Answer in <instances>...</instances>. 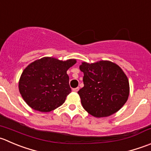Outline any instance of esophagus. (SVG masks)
<instances>
[{
	"label": "esophagus",
	"mask_w": 151,
	"mask_h": 151,
	"mask_svg": "<svg viewBox=\"0 0 151 151\" xmlns=\"http://www.w3.org/2000/svg\"><path fill=\"white\" fill-rule=\"evenodd\" d=\"M79 89H80V88L77 87V88H73L72 91H74V92H77L79 91Z\"/></svg>",
	"instance_id": "1"
}]
</instances>
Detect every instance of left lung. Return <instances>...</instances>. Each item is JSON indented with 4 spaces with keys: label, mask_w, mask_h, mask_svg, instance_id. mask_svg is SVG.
I'll list each match as a JSON object with an SVG mask.
<instances>
[{
    "label": "left lung",
    "mask_w": 151,
    "mask_h": 151,
    "mask_svg": "<svg viewBox=\"0 0 151 151\" xmlns=\"http://www.w3.org/2000/svg\"><path fill=\"white\" fill-rule=\"evenodd\" d=\"M80 69L84 74V87L78 94L88 114L97 118L106 117L125 105L130 93L129 82L119 65L108 60L83 62Z\"/></svg>",
    "instance_id": "obj_1"
}]
</instances>
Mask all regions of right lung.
Returning a JSON list of instances; mask_svg holds the SVG:
<instances>
[{
    "label": "right lung",
    "instance_id": "add662e5",
    "mask_svg": "<svg viewBox=\"0 0 151 151\" xmlns=\"http://www.w3.org/2000/svg\"><path fill=\"white\" fill-rule=\"evenodd\" d=\"M77 63L45 57L29 64L19 80V91L29 107L49 112L62 105L71 93L67 71Z\"/></svg>",
    "mask_w": 151,
    "mask_h": 151
}]
</instances>
